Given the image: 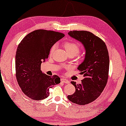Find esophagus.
<instances>
[{"label": "esophagus", "mask_w": 126, "mask_h": 126, "mask_svg": "<svg viewBox=\"0 0 126 126\" xmlns=\"http://www.w3.org/2000/svg\"><path fill=\"white\" fill-rule=\"evenodd\" d=\"M61 81L62 82H63V83H66V84H69V83H70V82L69 80H67V79H65V78H61Z\"/></svg>", "instance_id": "1"}]
</instances>
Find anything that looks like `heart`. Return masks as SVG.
Instances as JSON below:
<instances>
[{"mask_svg": "<svg viewBox=\"0 0 126 126\" xmlns=\"http://www.w3.org/2000/svg\"><path fill=\"white\" fill-rule=\"evenodd\" d=\"M57 46V44H53L51 48V50H50V53H53V52L55 51ZM63 46H64L66 51L69 55H70V54H72V55L75 56L78 55L80 51V46L79 45V43H78L76 42H65L64 44H63Z\"/></svg>", "mask_w": 126, "mask_h": 126, "instance_id": "obj_1", "label": "heart"}]
</instances>
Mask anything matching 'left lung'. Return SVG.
I'll return each mask as SVG.
<instances>
[{"instance_id":"obj_1","label":"left lung","mask_w":126,"mask_h":126,"mask_svg":"<svg viewBox=\"0 0 126 126\" xmlns=\"http://www.w3.org/2000/svg\"><path fill=\"white\" fill-rule=\"evenodd\" d=\"M68 34L83 44L86 55L78 67L84 78L80 84L71 82L75 92L67 98L73 103L84 105L94 101L105 87L109 77V53L105 42L92 32L75 30Z\"/></svg>"}]
</instances>
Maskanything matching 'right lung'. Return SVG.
<instances>
[{
  "mask_svg": "<svg viewBox=\"0 0 126 126\" xmlns=\"http://www.w3.org/2000/svg\"><path fill=\"white\" fill-rule=\"evenodd\" d=\"M64 36L54 31L36 30L25 36L18 44L15 60L16 79L21 90L31 99H45L49 96V89L60 83L59 76L44 74L40 67L52 46Z\"/></svg>",
  "mask_w": 126,
  "mask_h": 126,
  "instance_id": "1",
  "label": "right lung"
}]
</instances>
